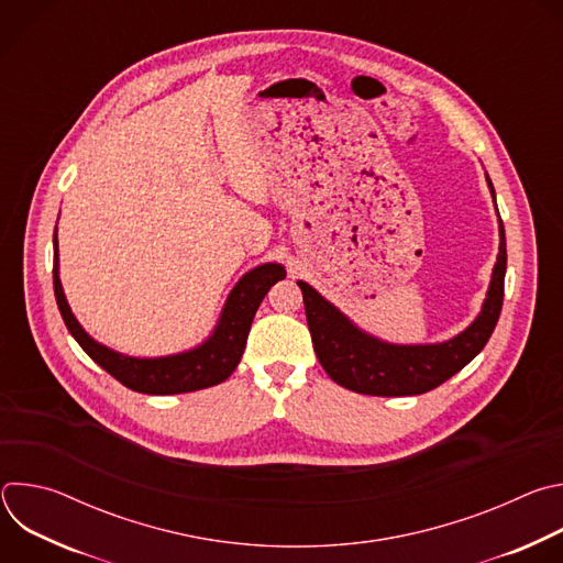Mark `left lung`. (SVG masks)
<instances>
[{
    "label": "left lung",
    "mask_w": 563,
    "mask_h": 563,
    "mask_svg": "<svg viewBox=\"0 0 563 563\" xmlns=\"http://www.w3.org/2000/svg\"><path fill=\"white\" fill-rule=\"evenodd\" d=\"M486 180L495 198V187L488 174ZM506 261V231L499 218V254L484 307L461 334L428 345L385 343L358 330L341 309L320 296L311 285L298 280L313 352L320 365L334 383L369 396H415L439 387L463 369L493 336L504 305Z\"/></svg>",
    "instance_id": "1"
}]
</instances>
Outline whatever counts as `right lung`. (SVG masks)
I'll return each mask as SVG.
<instances>
[{
  "label": "right lung",
  "instance_id": "right-lung-1",
  "mask_svg": "<svg viewBox=\"0 0 563 563\" xmlns=\"http://www.w3.org/2000/svg\"><path fill=\"white\" fill-rule=\"evenodd\" d=\"M283 278H285L283 265L278 263L258 265L256 269L247 272L235 283V287L227 296L216 330L202 345L189 352L172 354V356L135 358V356L113 352L111 347L93 341L85 332V328L77 323V318L73 316L59 283L57 227L53 233V289H55L59 313L64 318V325L68 328L70 336L79 343V347H82L102 369H107L113 378H118L129 389L142 391V394L196 391L229 378L231 372L238 367L240 358H243L256 309L261 307L272 285H276Z\"/></svg>",
  "mask_w": 563,
  "mask_h": 563
}]
</instances>
